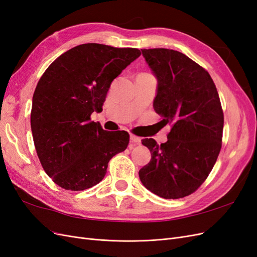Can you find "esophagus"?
Listing matches in <instances>:
<instances>
[{"mask_svg": "<svg viewBox=\"0 0 257 257\" xmlns=\"http://www.w3.org/2000/svg\"><path fill=\"white\" fill-rule=\"evenodd\" d=\"M130 138H131V142L132 143H135L137 145L141 144V142H142V138L138 137V136H135V135H131Z\"/></svg>", "mask_w": 257, "mask_h": 257, "instance_id": "34e87169", "label": "esophagus"}]
</instances>
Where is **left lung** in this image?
Segmentation results:
<instances>
[{
    "instance_id": "obj_1",
    "label": "left lung",
    "mask_w": 257,
    "mask_h": 257,
    "mask_svg": "<svg viewBox=\"0 0 257 257\" xmlns=\"http://www.w3.org/2000/svg\"><path fill=\"white\" fill-rule=\"evenodd\" d=\"M158 79L153 108L172 125L167 142L143 139L151 160L139 178L155 195L177 199L195 192L211 172L222 147L224 114L211 76L185 54L142 49Z\"/></svg>"
}]
</instances>
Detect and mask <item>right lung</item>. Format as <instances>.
<instances>
[{"label": "right lung", "mask_w": 257, "mask_h": 257, "mask_svg": "<svg viewBox=\"0 0 257 257\" xmlns=\"http://www.w3.org/2000/svg\"><path fill=\"white\" fill-rule=\"evenodd\" d=\"M142 52L89 43L54 60L38 81L31 130L41 164L61 188L83 191L103 180L108 162L127 148L125 131L108 132L91 114L103 110L114 78Z\"/></svg>", "instance_id": "right-lung-1"}]
</instances>
